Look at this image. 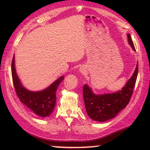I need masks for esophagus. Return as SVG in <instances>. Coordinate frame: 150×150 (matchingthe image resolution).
Segmentation results:
<instances>
[{"label": "esophagus", "instance_id": "34e87169", "mask_svg": "<svg viewBox=\"0 0 150 150\" xmlns=\"http://www.w3.org/2000/svg\"><path fill=\"white\" fill-rule=\"evenodd\" d=\"M79 72L82 74H85L86 72H87V69H86L85 67L82 66L79 68Z\"/></svg>", "mask_w": 150, "mask_h": 150}]
</instances>
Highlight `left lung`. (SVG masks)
<instances>
[{
	"label": "left lung",
	"mask_w": 150,
	"mask_h": 150,
	"mask_svg": "<svg viewBox=\"0 0 150 150\" xmlns=\"http://www.w3.org/2000/svg\"><path fill=\"white\" fill-rule=\"evenodd\" d=\"M127 37L129 45L133 50L136 51L130 35L127 34ZM138 69L137 62L134 73L126 85L122 89L114 93L96 94L89 85L87 84L84 85V102L86 111L90 118L96 122H106L115 117L121 110L126 108L133 93L138 75Z\"/></svg>",
	"instance_id": "left-lung-1"
}]
</instances>
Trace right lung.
Wrapping results in <instances>:
<instances>
[{
  "mask_svg": "<svg viewBox=\"0 0 150 150\" xmlns=\"http://www.w3.org/2000/svg\"><path fill=\"white\" fill-rule=\"evenodd\" d=\"M12 79L16 94L20 102L26 105L33 113L41 117H46L52 113L56 105V91L64 79L61 76L46 89L41 91H30L24 87L16 72L15 54L11 63Z\"/></svg>",
  "mask_w": 150,
  "mask_h": 150,
  "instance_id": "obj_1",
  "label": "right lung"
}]
</instances>
